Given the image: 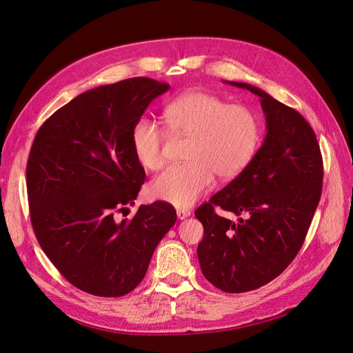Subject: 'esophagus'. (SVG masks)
<instances>
[{"label": "esophagus", "instance_id": "34e87169", "mask_svg": "<svg viewBox=\"0 0 353 353\" xmlns=\"http://www.w3.org/2000/svg\"><path fill=\"white\" fill-rule=\"evenodd\" d=\"M189 216H190V210H188V209H177V218H179L180 221L186 219V218H189Z\"/></svg>", "mask_w": 353, "mask_h": 353}]
</instances>
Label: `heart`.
<instances>
[{
  "label": "heart",
  "mask_w": 353,
  "mask_h": 353,
  "mask_svg": "<svg viewBox=\"0 0 353 353\" xmlns=\"http://www.w3.org/2000/svg\"><path fill=\"white\" fill-rule=\"evenodd\" d=\"M167 127L189 135L183 164L167 167L148 185V196L176 208H189L212 185L213 174L229 180L252 161L261 143L259 117L245 105H228L203 90H189L164 106ZM165 134L157 121L140 118L131 131L132 152L147 170L164 163Z\"/></svg>",
  "instance_id": "heart-1"
}]
</instances>
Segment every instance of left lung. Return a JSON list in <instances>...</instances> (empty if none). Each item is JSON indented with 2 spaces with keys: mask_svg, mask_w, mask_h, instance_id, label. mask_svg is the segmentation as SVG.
Returning <instances> with one entry per match:
<instances>
[{
  "mask_svg": "<svg viewBox=\"0 0 353 353\" xmlns=\"http://www.w3.org/2000/svg\"><path fill=\"white\" fill-rule=\"evenodd\" d=\"M225 83L261 98L267 134L248 167L194 212L203 225L197 258L214 287L245 293L279 277L300 251L320 201L323 161L301 114L250 83ZM216 205L245 218L222 219Z\"/></svg>",
  "mask_w": 353,
  "mask_h": 353,
  "instance_id": "1",
  "label": "left lung"
}]
</instances>
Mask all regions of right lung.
<instances>
[{
    "mask_svg": "<svg viewBox=\"0 0 353 353\" xmlns=\"http://www.w3.org/2000/svg\"><path fill=\"white\" fill-rule=\"evenodd\" d=\"M170 85L132 78L83 92L36 134L27 161L30 219L44 254L85 293L121 297L141 283L159 242L176 223L172 205H134L145 180L131 131Z\"/></svg>",
    "mask_w": 353,
    "mask_h": 353,
    "instance_id": "right-lung-1",
    "label": "right lung"
}]
</instances>
